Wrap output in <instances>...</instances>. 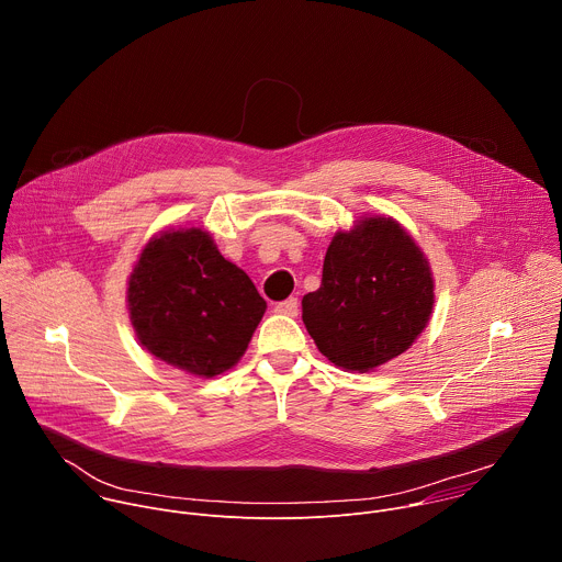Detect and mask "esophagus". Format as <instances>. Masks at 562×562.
<instances>
[{
    "label": "esophagus",
    "instance_id": "esophagus-1",
    "mask_svg": "<svg viewBox=\"0 0 562 562\" xmlns=\"http://www.w3.org/2000/svg\"><path fill=\"white\" fill-rule=\"evenodd\" d=\"M297 297H289L284 302H278L276 304V313H282V315H289V317H295L297 315Z\"/></svg>",
    "mask_w": 562,
    "mask_h": 562
}]
</instances>
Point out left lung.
<instances>
[{
    "label": "left lung",
    "mask_w": 562,
    "mask_h": 562,
    "mask_svg": "<svg viewBox=\"0 0 562 562\" xmlns=\"http://www.w3.org/2000/svg\"><path fill=\"white\" fill-rule=\"evenodd\" d=\"M434 308V278L414 237L373 215L334 235L323 284L302 297V319L319 353L367 373L405 353Z\"/></svg>",
    "instance_id": "obj_1"
}]
</instances>
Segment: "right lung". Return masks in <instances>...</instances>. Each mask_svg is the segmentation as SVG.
<instances>
[{"label":"right lung","instance_id":"right-lung-1","mask_svg":"<svg viewBox=\"0 0 562 562\" xmlns=\"http://www.w3.org/2000/svg\"><path fill=\"white\" fill-rule=\"evenodd\" d=\"M126 302L142 347L198 378H213L243 358L267 311L251 278L195 226L148 239Z\"/></svg>","mask_w":562,"mask_h":562}]
</instances>
